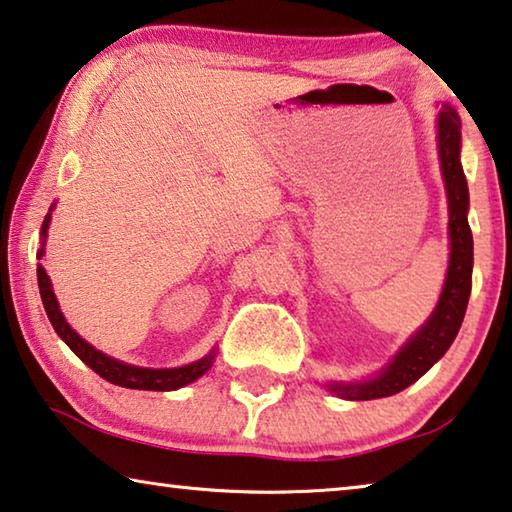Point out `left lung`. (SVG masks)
I'll return each mask as SVG.
<instances>
[{
	"mask_svg": "<svg viewBox=\"0 0 512 512\" xmlns=\"http://www.w3.org/2000/svg\"><path fill=\"white\" fill-rule=\"evenodd\" d=\"M460 118L449 104H444L437 116V148H440L442 177L449 198V237L451 255L446 280L435 312L421 326L392 362L369 380L360 383H328L332 394L348 401H371L403 392L419 380L433 364L449 351L465 319V310L472 294L474 269V239L467 223L469 189L460 164Z\"/></svg>",
	"mask_w": 512,
	"mask_h": 512,
	"instance_id": "1",
	"label": "left lung"
}]
</instances>
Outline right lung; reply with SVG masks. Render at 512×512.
Listing matches in <instances>:
<instances>
[{
    "label": "right lung",
    "instance_id": "add662e5",
    "mask_svg": "<svg viewBox=\"0 0 512 512\" xmlns=\"http://www.w3.org/2000/svg\"><path fill=\"white\" fill-rule=\"evenodd\" d=\"M50 221H52V214H47L43 227H40L43 246L38 250V257L45 255V237H47ZM38 289H40V298H43L47 319H50L56 335L70 346V351L75 353L81 362L88 364L97 376H102L113 385H120L127 389H150V392H173V389H180L184 385L193 383V380H198L202 373L212 369L216 351H209V355H205V358H200L191 364H184V367H177V369H145V367H134V364L113 360L102 351H97V348L88 344L86 339H81L77 332L68 326L66 316H63V312L59 310V300H56L52 291L50 275L45 273V269L40 264H38Z\"/></svg>",
    "mask_w": 512,
    "mask_h": 512
}]
</instances>
